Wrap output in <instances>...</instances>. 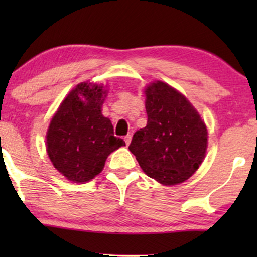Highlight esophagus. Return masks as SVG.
I'll return each instance as SVG.
<instances>
[{"label": "esophagus", "instance_id": "esophagus-1", "mask_svg": "<svg viewBox=\"0 0 257 257\" xmlns=\"http://www.w3.org/2000/svg\"><path fill=\"white\" fill-rule=\"evenodd\" d=\"M131 139H132V137H131V135H127V136H126L125 137V138H124V140H125V144H126V145H130V143H131Z\"/></svg>", "mask_w": 257, "mask_h": 257}]
</instances>
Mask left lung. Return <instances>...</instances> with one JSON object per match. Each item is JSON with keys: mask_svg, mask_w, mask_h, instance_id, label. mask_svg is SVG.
<instances>
[{"mask_svg": "<svg viewBox=\"0 0 257 257\" xmlns=\"http://www.w3.org/2000/svg\"><path fill=\"white\" fill-rule=\"evenodd\" d=\"M145 96L147 125L133 135L128 150L150 178L166 186L181 184L205 159V122L187 98L166 83L150 84Z\"/></svg>", "mask_w": 257, "mask_h": 257, "instance_id": "left-lung-1", "label": "left lung"}]
</instances>
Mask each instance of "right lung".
<instances>
[{
  "instance_id": "right-lung-1",
  "label": "right lung",
  "mask_w": 257,
  "mask_h": 257,
  "mask_svg": "<svg viewBox=\"0 0 257 257\" xmlns=\"http://www.w3.org/2000/svg\"><path fill=\"white\" fill-rule=\"evenodd\" d=\"M106 90L80 83L52 117L47 133V152L52 165L70 181H90L103 171L110 153L125 146L113 136V126L101 114Z\"/></svg>"
}]
</instances>
